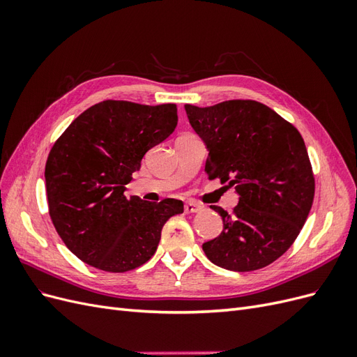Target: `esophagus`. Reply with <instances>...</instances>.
Wrapping results in <instances>:
<instances>
[{"instance_id":"34e87169","label":"esophagus","mask_w":357,"mask_h":357,"mask_svg":"<svg viewBox=\"0 0 357 357\" xmlns=\"http://www.w3.org/2000/svg\"><path fill=\"white\" fill-rule=\"evenodd\" d=\"M198 211H201V205L192 202V201H188L185 204V213L190 214V213H198Z\"/></svg>"}]
</instances>
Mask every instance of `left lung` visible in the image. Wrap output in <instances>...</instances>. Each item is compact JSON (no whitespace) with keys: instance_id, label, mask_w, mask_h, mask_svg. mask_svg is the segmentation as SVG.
<instances>
[{"instance_id":"1","label":"left lung","mask_w":357,"mask_h":357,"mask_svg":"<svg viewBox=\"0 0 357 357\" xmlns=\"http://www.w3.org/2000/svg\"><path fill=\"white\" fill-rule=\"evenodd\" d=\"M192 128L208 149L205 172L238 193V205L222 215L223 231L202 244L210 261L229 271L261 269L287 252L314 199V174L298 129L252 100L211 107L186 104Z\"/></svg>"}]
</instances>
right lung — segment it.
<instances>
[{"label":"right lung","mask_w":357,"mask_h":357,"mask_svg":"<svg viewBox=\"0 0 357 357\" xmlns=\"http://www.w3.org/2000/svg\"><path fill=\"white\" fill-rule=\"evenodd\" d=\"M177 105L107 100L84 110L53 144L46 162L49 214L80 261L107 273L142 266L183 202L125 197L150 149L177 126Z\"/></svg>","instance_id":"obj_1"}]
</instances>
